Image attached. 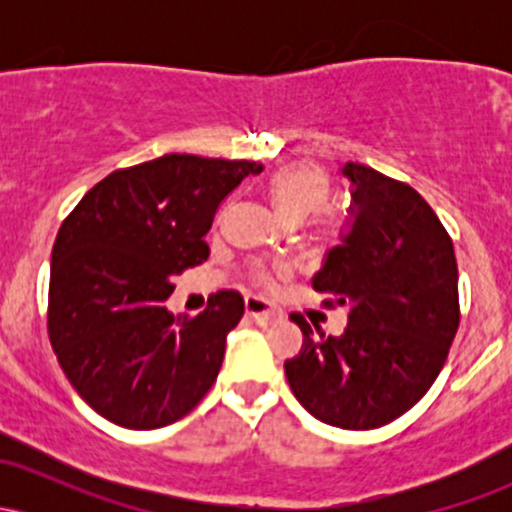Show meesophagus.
I'll list each match as a JSON object with an SVG mask.
<instances>
[{
	"mask_svg": "<svg viewBox=\"0 0 512 512\" xmlns=\"http://www.w3.org/2000/svg\"><path fill=\"white\" fill-rule=\"evenodd\" d=\"M245 313H248L257 325H274V322L281 320L279 310H274L272 305L257 296H248L245 298Z\"/></svg>",
	"mask_w": 512,
	"mask_h": 512,
	"instance_id": "1",
	"label": "esophagus"
}]
</instances>
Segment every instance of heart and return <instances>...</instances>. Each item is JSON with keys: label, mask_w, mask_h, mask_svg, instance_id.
<instances>
[{"label": "heart", "mask_w": 512, "mask_h": 512, "mask_svg": "<svg viewBox=\"0 0 512 512\" xmlns=\"http://www.w3.org/2000/svg\"><path fill=\"white\" fill-rule=\"evenodd\" d=\"M327 195H330V180L322 173V168L313 166V163H291V166L276 170L267 180L269 202L286 221H301L310 211L320 209ZM317 228L322 233L334 231L330 219L317 221ZM255 281L262 286L274 284L272 269L257 267Z\"/></svg>", "instance_id": "b5f03b06"}]
</instances>
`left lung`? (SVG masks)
Masks as SVG:
<instances>
[{
	"label": "left lung",
	"mask_w": 512,
	"mask_h": 512,
	"mask_svg": "<svg viewBox=\"0 0 512 512\" xmlns=\"http://www.w3.org/2000/svg\"><path fill=\"white\" fill-rule=\"evenodd\" d=\"M349 231L327 252L313 289L344 305L346 330L325 337L301 313L303 346L286 378L315 419L346 431L380 428L426 395L460 327L457 262L436 211L378 170L346 163Z\"/></svg>",
	"instance_id": "left-lung-1"
}]
</instances>
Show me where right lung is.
<instances>
[{"mask_svg": "<svg viewBox=\"0 0 512 512\" xmlns=\"http://www.w3.org/2000/svg\"><path fill=\"white\" fill-rule=\"evenodd\" d=\"M262 163L166 154L110 173L62 221L50 260L48 332L91 409L134 431L190 414L214 385L245 313L219 291L195 317L168 313L173 276L209 257L216 209Z\"/></svg>", "mask_w": 512, "mask_h": 512, "instance_id": "obj_1", "label": "right lung"}]
</instances>
